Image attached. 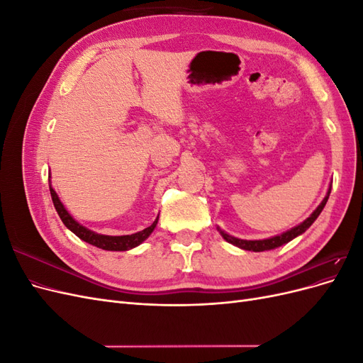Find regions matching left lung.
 Returning a JSON list of instances; mask_svg holds the SVG:
<instances>
[{"label": "left lung", "mask_w": 363, "mask_h": 363, "mask_svg": "<svg viewBox=\"0 0 363 363\" xmlns=\"http://www.w3.org/2000/svg\"><path fill=\"white\" fill-rule=\"evenodd\" d=\"M330 192H332V183H330V186H328V191H327V194H325V196H324V200H323L321 204L318 206V207L315 208V211L311 213L309 218L304 219V221L300 223L298 225L292 227L291 230H288V232H283L281 235H277V236L267 238V239L247 240V239H239V238H235V236H232V235H228V233H225L224 230H221L219 227H216V228H218L219 235H221V236L227 240L228 244H232V245H235V247H238V248H240V250L259 252V251H268V250L279 248V247H281V245H284V244L291 242V240L295 239L296 236L303 235V233L306 232V230L309 228V227L315 223V219H316L318 216H320V213L323 212V208H324V206H325V203H327V200H328V196H330Z\"/></svg>", "instance_id": "8db88e82"}]
</instances>
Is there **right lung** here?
<instances>
[{"label":"right lung","mask_w":363,"mask_h":363,"mask_svg":"<svg viewBox=\"0 0 363 363\" xmlns=\"http://www.w3.org/2000/svg\"><path fill=\"white\" fill-rule=\"evenodd\" d=\"M48 182H50L51 199H52L54 207H56V211H57V213L62 219V223L67 225V228H69L75 236H79L82 240H84V242L91 244L96 248L107 250V251H128L131 248L140 245L145 239H148V236L152 233V230H155L156 225H157L159 215L155 219V223H152L150 227L140 230V232H138V233L123 235V236H108V235L96 233V232H94V230H89L87 227L82 225L79 221H75V219L69 215L67 208H65L63 203L59 199L57 192L54 191L52 186H51V174H48Z\"/></svg>","instance_id":"add662e5"}]
</instances>
